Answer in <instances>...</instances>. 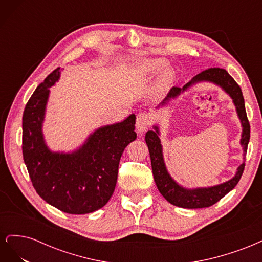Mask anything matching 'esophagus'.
<instances>
[{
  "instance_id": "obj_1",
  "label": "esophagus",
  "mask_w": 262,
  "mask_h": 262,
  "mask_svg": "<svg viewBox=\"0 0 262 262\" xmlns=\"http://www.w3.org/2000/svg\"><path fill=\"white\" fill-rule=\"evenodd\" d=\"M152 123V119L146 114H140L137 117V129L140 133H143L146 129L149 128Z\"/></svg>"
}]
</instances>
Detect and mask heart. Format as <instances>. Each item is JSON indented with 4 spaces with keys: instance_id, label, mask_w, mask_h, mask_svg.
<instances>
[{
    "instance_id": "1",
    "label": "heart",
    "mask_w": 262,
    "mask_h": 262,
    "mask_svg": "<svg viewBox=\"0 0 262 262\" xmlns=\"http://www.w3.org/2000/svg\"><path fill=\"white\" fill-rule=\"evenodd\" d=\"M165 67V62L163 60H149L145 61L143 64L141 66V70L146 73H156L158 71H161ZM166 78L169 77V74L167 73L165 75Z\"/></svg>"
}]
</instances>
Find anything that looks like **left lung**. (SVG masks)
Listing matches in <instances>:
<instances>
[{
    "label": "left lung",
    "mask_w": 262,
    "mask_h": 262,
    "mask_svg": "<svg viewBox=\"0 0 262 262\" xmlns=\"http://www.w3.org/2000/svg\"><path fill=\"white\" fill-rule=\"evenodd\" d=\"M201 81H209L220 85L222 89L233 98V101L237 109V114H238V117L243 124V136L241 143L244 147V152L246 155V153H247L248 142L250 139V124L248 121L247 114H246L245 100L243 97L241 87L236 83L234 78L228 74L226 70L220 68H210L208 70H204L201 73L195 75L192 80L187 83L182 89L177 86L171 87L165 100H168L170 98L178 96L181 92L186 91L189 86ZM154 129L155 131L146 132L145 141L149 150L150 164H152L155 184L162 195L169 203L176 205V207L185 209L208 208L219 202L222 198L226 195L232 189L235 188L237 184H238V181L242 178V175L244 172L245 163H243L239 166L233 179L228 180L222 185L214 186L211 188H198L193 190L185 189L178 186L169 176L167 170H166L163 160L161 141L160 138H158V128L157 126H154Z\"/></svg>",
    "instance_id": "left-lung-1"
}]
</instances>
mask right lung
Returning a JSON list of instances; mask_svg holds the SVG:
<instances>
[{"mask_svg":"<svg viewBox=\"0 0 262 262\" xmlns=\"http://www.w3.org/2000/svg\"><path fill=\"white\" fill-rule=\"evenodd\" d=\"M60 68L39 84L23 114V157L36 192L52 207L69 214L96 211L112 198L124 148L137 139L136 116L95 131L72 154L52 153L46 146L41 125L49 87Z\"/></svg>","mask_w":262,"mask_h":262,"instance_id":"1","label":"right lung"}]
</instances>
